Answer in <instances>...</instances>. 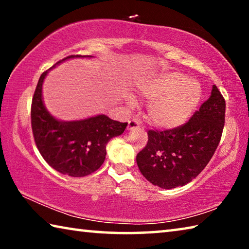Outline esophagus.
Masks as SVG:
<instances>
[{"label":"esophagus","mask_w":249,"mask_h":249,"mask_svg":"<svg viewBox=\"0 0 249 249\" xmlns=\"http://www.w3.org/2000/svg\"><path fill=\"white\" fill-rule=\"evenodd\" d=\"M140 128V123H138L137 120H130L128 121V125H127V129L132 130V129H137Z\"/></svg>","instance_id":"1"}]
</instances>
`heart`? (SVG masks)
Segmentation results:
<instances>
[{
  "label": "heart",
  "mask_w": 249,
  "mask_h": 249,
  "mask_svg": "<svg viewBox=\"0 0 249 249\" xmlns=\"http://www.w3.org/2000/svg\"><path fill=\"white\" fill-rule=\"evenodd\" d=\"M137 91L150 100L147 105V120L160 129H174L187 123L199 105L202 91L196 80L179 72H160L142 79ZM128 102L135 103L133 95Z\"/></svg>",
  "instance_id": "heart-1"
}]
</instances>
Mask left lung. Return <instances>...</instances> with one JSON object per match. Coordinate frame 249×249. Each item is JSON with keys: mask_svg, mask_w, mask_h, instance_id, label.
<instances>
[{"mask_svg": "<svg viewBox=\"0 0 249 249\" xmlns=\"http://www.w3.org/2000/svg\"><path fill=\"white\" fill-rule=\"evenodd\" d=\"M225 123V100L213 86L210 98L187 123L174 129L148 130L136 156L142 175L162 189L182 187L204 169L215 153Z\"/></svg>", "mask_w": 249, "mask_h": 249, "instance_id": "left-lung-1", "label": "left lung"}]
</instances>
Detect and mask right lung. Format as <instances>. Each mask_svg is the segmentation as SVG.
<instances>
[{"mask_svg":"<svg viewBox=\"0 0 249 249\" xmlns=\"http://www.w3.org/2000/svg\"><path fill=\"white\" fill-rule=\"evenodd\" d=\"M80 57L86 56L72 54L56 65ZM47 73L48 70L41 73L32 101V129L37 148L48 165L60 174L71 177L90 175L104 162L108 141L123 134L127 123L103 114L71 122L54 119L45 107L41 94Z\"/></svg>","mask_w":249,"mask_h":249,"instance_id":"1","label":"right lung"}]
</instances>
